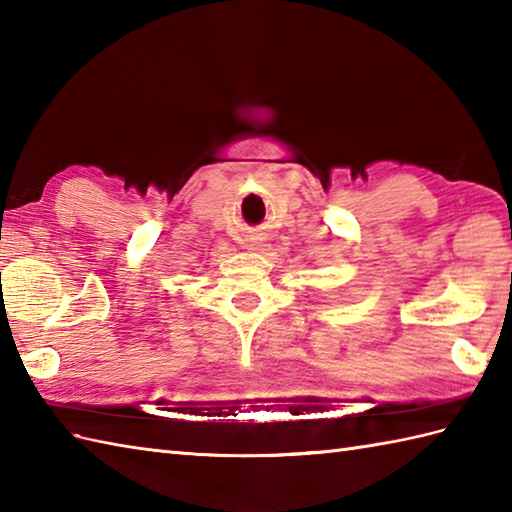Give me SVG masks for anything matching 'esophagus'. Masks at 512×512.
<instances>
[{"label":"esophagus","mask_w":512,"mask_h":512,"mask_svg":"<svg viewBox=\"0 0 512 512\" xmlns=\"http://www.w3.org/2000/svg\"><path fill=\"white\" fill-rule=\"evenodd\" d=\"M262 242H264V237L259 235V233L248 235V237H246V248H248V250H262V246H264Z\"/></svg>","instance_id":"obj_1"}]
</instances>
